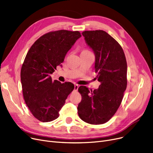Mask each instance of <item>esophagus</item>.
Returning a JSON list of instances; mask_svg holds the SVG:
<instances>
[{"mask_svg": "<svg viewBox=\"0 0 153 153\" xmlns=\"http://www.w3.org/2000/svg\"><path fill=\"white\" fill-rule=\"evenodd\" d=\"M78 88H79V85H77V84H75V88H74V90H75V91H78Z\"/></svg>", "mask_w": 153, "mask_h": 153, "instance_id": "1", "label": "esophagus"}]
</instances>
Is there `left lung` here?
I'll return each mask as SVG.
<instances>
[{
  "label": "left lung",
  "instance_id": "8db88e82",
  "mask_svg": "<svg viewBox=\"0 0 153 153\" xmlns=\"http://www.w3.org/2000/svg\"><path fill=\"white\" fill-rule=\"evenodd\" d=\"M85 40L95 54L94 68L101 83L97 90L80 86L78 115L91 125L104 124L120 107L127 86V63L120 43L105 31H84Z\"/></svg>",
  "mask_w": 153,
  "mask_h": 153
}]
</instances>
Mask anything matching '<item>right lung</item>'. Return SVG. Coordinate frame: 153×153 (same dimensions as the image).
I'll return each mask as SVG.
<instances>
[{"mask_svg":"<svg viewBox=\"0 0 153 153\" xmlns=\"http://www.w3.org/2000/svg\"><path fill=\"white\" fill-rule=\"evenodd\" d=\"M81 37L78 31L50 32L41 36L28 51L20 72L23 96L29 110L42 122L59 117L65 100L75 88L71 82L52 81L50 74Z\"/></svg>","mask_w":153,"mask_h":153,"instance_id":"1","label":"right lung"}]
</instances>
